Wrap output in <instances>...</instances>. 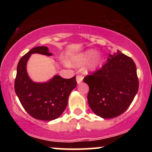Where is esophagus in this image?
Here are the masks:
<instances>
[{
	"label": "esophagus",
	"mask_w": 152,
	"mask_h": 152,
	"mask_svg": "<svg viewBox=\"0 0 152 152\" xmlns=\"http://www.w3.org/2000/svg\"><path fill=\"white\" fill-rule=\"evenodd\" d=\"M83 77L81 76V75H78L77 76H76V82H77L78 84H79V83H81L82 81H83Z\"/></svg>",
	"instance_id": "1"
}]
</instances>
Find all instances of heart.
Listing matches in <instances>:
<instances>
[{
    "mask_svg": "<svg viewBox=\"0 0 152 152\" xmlns=\"http://www.w3.org/2000/svg\"><path fill=\"white\" fill-rule=\"evenodd\" d=\"M102 63V56L96 54L94 49H88L76 54L71 58V64L75 66L85 65L83 71L85 73H93L99 69Z\"/></svg>",
    "mask_w": 152,
    "mask_h": 152,
    "instance_id": "heart-1",
    "label": "heart"
}]
</instances>
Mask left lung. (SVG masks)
Here are the masks:
<instances>
[{"instance_id":"8db88e82","label":"left lung","mask_w":152,"mask_h":152,"mask_svg":"<svg viewBox=\"0 0 152 152\" xmlns=\"http://www.w3.org/2000/svg\"><path fill=\"white\" fill-rule=\"evenodd\" d=\"M109 56L102 69L83 78L89 87L87 99L91 109L104 118L123 114L139 89L134 61L118 50Z\"/></svg>"}]
</instances>
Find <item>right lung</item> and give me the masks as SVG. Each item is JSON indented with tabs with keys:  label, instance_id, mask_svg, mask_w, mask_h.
Listing matches in <instances>:
<instances>
[{
	"label": "right lung",
	"instance_id": "right-lung-1",
	"mask_svg": "<svg viewBox=\"0 0 152 152\" xmlns=\"http://www.w3.org/2000/svg\"><path fill=\"white\" fill-rule=\"evenodd\" d=\"M34 53L52 56L46 46L35 47L24 55L17 66L15 91L28 114L36 119L51 121L66 109L69 95L77 84L76 76L66 79L56 75L46 82L33 81L27 73L26 64Z\"/></svg>",
	"mask_w": 152,
	"mask_h": 152
}]
</instances>
